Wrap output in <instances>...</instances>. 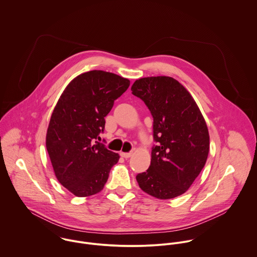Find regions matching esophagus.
Here are the masks:
<instances>
[{"label":"esophagus","instance_id":"1","mask_svg":"<svg viewBox=\"0 0 257 257\" xmlns=\"http://www.w3.org/2000/svg\"><path fill=\"white\" fill-rule=\"evenodd\" d=\"M132 152H129V153H125V152H121L120 155H121V157H123V158H130L131 156H132Z\"/></svg>","mask_w":257,"mask_h":257}]
</instances>
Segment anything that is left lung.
I'll use <instances>...</instances> for the list:
<instances>
[{
  "mask_svg": "<svg viewBox=\"0 0 257 257\" xmlns=\"http://www.w3.org/2000/svg\"><path fill=\"white\" fill-rule=\"evenodd\" d=\"M132 94L153 116L151 165L136 180L142 191L161 200L186 193L205 167L209 135L205 119L190 92L169 76L137 79Z\"/></svg>",
  "mask_w": 257,
  "mask_h": 257,
  "instance_id": "8db88e82",
  "label": "left lung"
}]
</instances>
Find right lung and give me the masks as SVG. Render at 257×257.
Returning a JSON list of instances; mask_svg holds the SVG:
<instances>
[{"label": "right lung", "instance_id": "1", "mask_svg": "<svg viewBox=\"0 0 257 257\" xmlns=\"http://www.w3.org/2000/svg\"><path fill=\"white\" fill-rule=\"evenodd\" d=\"M129 85L127 78L91 70L69 82L53 109L47 150L56 179L76 197L102 191L120 158L96 140L104 131V117Z\"/></svg>", "mask_w": 257, "mask_h": 257}]
</instances>
